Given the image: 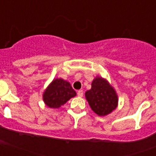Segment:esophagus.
<instances>
[{"label":"esophagus","mask_w":156,"mask_h":156,"mask_svg":"<svg viewBox=\"0 0 156 156\" xmlns=\"http://www.w3.org/2000/svg\"><path fill=\"white\" fill-rule=\"evenodd\" d=\"M78 95L79 97H83V91L82 90H78Z\"/></svg>","instance_id":"34e87169"}]
</instances>
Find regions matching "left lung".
<instances>
[{
    "instance_id": "left-lung-1",
    "label": "left lung",
    "mask_w": 156,
    "mask_h": 156,
    "mask_svg": "<svg viewBox=\"0 0 156 156\" xmlns=\"http://www.w3.org/2000/svg\"><path fill=\"white\" fill-rule=\"evenodd\" d=\"M86 99L93 111L99 116H106L117 107L118 98L108 81L96 77L91 83V89L85 93Z\"/></svg>"
}]
</instances>
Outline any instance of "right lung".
Returning a JSON list of instances; mask_svg holds the SVG:
<instances>
[{"instance_id": "right-lung-1", "label": "right lung", "mask_w": 156, "mask_h": 156, "mask_svg": "<svg viewBox=\"0 0 156 156\" xmlns=\"http://www.w3.org/2000/svg\"><path fill=\"white\" fill-rule=\"evenodd\" d=\"M76 95L75 90L69 82L62 78L54 79L43 95L45 104L52 108H58Z\"/></svg>"}]
</instances>
